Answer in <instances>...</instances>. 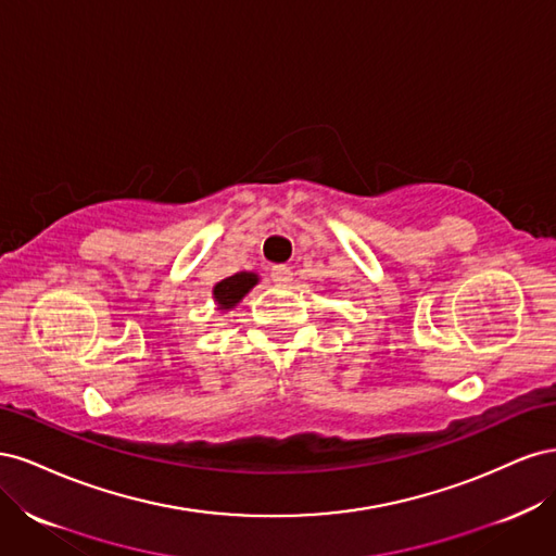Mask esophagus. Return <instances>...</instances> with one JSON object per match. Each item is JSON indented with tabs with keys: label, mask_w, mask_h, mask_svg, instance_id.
<instances>
[{
	"label": "esophagus",
	"mask_w": 556,
	"mask_h": 556,
	"mask_svg": "<svg viewBox=\"0 0 556 556\" xmlns=\"http://www.w3.org/2000/svg\"><path fill=\"white\" fill-rule=\"evenodd\" d=\"M271 280H274L276 285H290V282H292L290 266H274V268H271Z\"/></svg>",
	"instance_id": "1"
}]
</instances>
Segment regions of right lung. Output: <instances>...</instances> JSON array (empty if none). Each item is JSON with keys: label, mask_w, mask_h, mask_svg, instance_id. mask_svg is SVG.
<instances>
[{"label": "right lung", "mask_w": 556, "mask_h": 556, "mask_svg": "<svg viewBox=\"0 0 556 556\" xmlns=\"http://www.w3.org/2000/svg\"><path fill=\"white\" fill-rule=\"evenodd\" d=\"M260 282V276L255 271H239L233 274L220 282H215L213 288V301L220 313H229L237 308L241 301L245 299V294L255 288Z\"/></svg>", "instance_id": "add662e5"}]
</instances>
